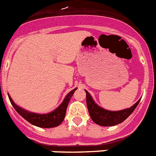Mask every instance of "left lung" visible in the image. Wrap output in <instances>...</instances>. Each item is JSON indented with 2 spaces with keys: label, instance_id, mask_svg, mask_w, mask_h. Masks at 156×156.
I'll use <instances>...</instances> for the list:
<instances>
[{
  "label": "left lung",
  "instance_id": "obj_1",
  "mask_svg": "<svg viewBox=\"0 0 156 156\" xmlns=\"http://www.w3.org/2000/svg\"><path fill=\"white\" fill-rule=\"evenodd\" d=\"M85 92L86 102H87V107L90 117L96 124L100 126H105V127L115 126L124 121L127 117L133 112V111L136 109L140 101V100H139L133 106L129 108L123 109L121 111H115H115H108L97 105L93 100L91 95L87 92V91L85 90Z\"/></svg>",
  "mask_w": 156,
  "mask_h": 156
}]
</instances>
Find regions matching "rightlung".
Masks as SVG:
<instances>
[{"mask_svg":"<svg viewBox=\"0 0 156 156\" xmlns=\"http://www.w3.org/2000/svg\"><path fill=\"white\" fill-rule=\"evenodd\" d=\"M77 87L72 90L64 98V101L60 104V106L58 107L52 112L47 113V114H37V113H33L29 112V111L24 110V108L17 106L13 100H12L11 96L8 94L10 102L12 105L13 106L15 110L20 114L24 119H26L27 121L32 123L33 125L37 126L39 127H44V128H50V127H57L62 123L64 119L65 114H66V110L68 104H69L70 99L74 94Z\"/></svg>","mask_w":156,"mask_h":156,"instance_id":"right-lung-1","label":"right lung"}]
</instances>
